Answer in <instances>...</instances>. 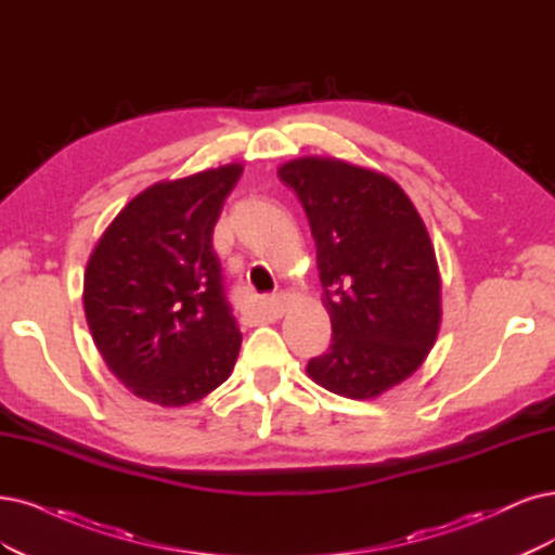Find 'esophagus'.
Listing matches in <instances>:
<instances>
[{
  "instance_id": "1",
  "label": "esophagus",
  "mask_w": 555,
  "mask_h": 555,
  "mask_svg": "<svg viewBox=\"0 0 555 555\" xmlns=\"http://www.w3.org/2000/svg\"><path fill=\"white\" fill-rule=\"evenodd\" d=\"M285 313V297L283 295H272V297H264L256 309H254V318L260 322H274Z\"/></svg>"
}]
</instances>
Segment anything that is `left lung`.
I'll list each match as a JSON object with an SVG mask.
<instances>
[{
    "mask_svg": "<svg viewBox=\"0 0 555 555\" xmlns=\"http://www.w3.org/2000/svg\"><path fill=\"white\" fill-rule=\"evenodd\" d=\"M311 223L332 347L306 365L326 391L371 400L412 377L441 324V279L427 229L400 184L336 157L285 162Z\"/></svg>",
    "mask_w": 555,
    "mask_h": 555,
    "instance_id": "left-lung-1",
    "label": "left lung"
}]
</instances>
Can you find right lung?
<instances>
[{
    "mask_svg": "<svg viewBox=\"0 0 555 555\" xmlns=\"http://www.w3.org/2000/svg\"><path fill=\"white\" fill-rule=\"evenodd\" d=\"M242 164L162 180L98 240L85 313L109 371L159 406L198 402L233 373L242 334L221 283L212 231Z\"/></svg>",
    "mask_w": 555,
    "mask_h": 555,
    "instance_id": "obj_1",
    "label": "right lung"
}]
</instances>
